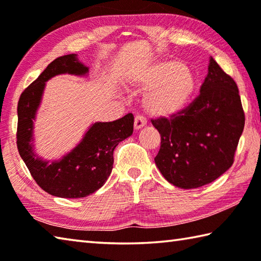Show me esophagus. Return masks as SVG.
I'll return each instance as SVG.
<instances>
[{"label":"esophagus","mask_w":261,"mask_h":261,"mask_svg":"<svg viewBox=\"0 0 261 261\" xmlns=\"http://www.w3.org/2000/svg\"><path fill=\"white\" fill-rule=\"evenodd\" d=\"M145 125H147V119H145L143 116L139 114V116L135 117V120H134L135 129H140V128L144 127Z\"/></svg>","instance_id":"obj_1"}]
</instances>
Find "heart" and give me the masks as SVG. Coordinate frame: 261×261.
I'll return each instance as SVG.
<instances>
[{
    "mask_svg": "<svg viewBox=\"0 0 261 261\" xmlns=\"http://www.w3.org/2000/svg\"><path fill=\"white\" fill-rule=\"evenodd\" d=\"M134 84L140 89H150L144 97V107L156 117H171L180 112L196 88L193 71L179 61L158 64L140 73Z\"/></svg>",
    "mask_w": 261,
    "mask_h": 261,
    "instance_id": "heart-1",
    "label": "heart"
}]
</instances>
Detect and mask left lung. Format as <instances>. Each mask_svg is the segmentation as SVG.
I'll return each mask as SVG.
<instances>
[{
    "label": "left lung",
    "mask_w": 261,
    "mask_h": 261,
    "mask_svg": "<svg viewBox=\"0 0 261 261\" xmlns=\"http://www.w3.org/2000/svg\"><path fill=\"white\" fill-rule=\"evenodd\" d=\"M151 122L161 134L154 157L159 171L172 185L194 189L232 165L245 114L236 82L211 58L197 97L174 116Z\"/></svg>",
    "instance_id": "obj_1"
}]
</instances>
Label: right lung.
<instances>
[{
  "instance_id": "obj_1",
  "label": "right lung",
  "mask_w": 261,
  "mask_h": 261,
  "mask_svg": "<svg viewBox=\"0 0 261 261\" xmlns=\"http://www.w3.org/2000/svg\"><path fill=\"white\" fill-rule=\"evenodd\" d=\"M87 72L88 67L79 63L74 54L58 57L22 91L18 102L16 136L20 157L40 188L62 198L86 197L99 189L112 171L114 149L129 138L134 128V116L128 113L111 122L94 123L82 142L62 161L48 164L35 156L32 149V129L44 82L61 73Z\"/></svg>"
}]
</instances>
